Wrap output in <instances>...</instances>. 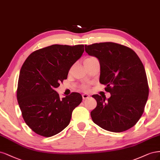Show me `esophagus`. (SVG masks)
<instances>
[{"instance_id":"34e87169","label":"esophagus","mask_w":160,"mask_h":160,"mask_svg":"<svg viewBox=\"0 0 160 160\" xmlns=\"http://www.w3.org/2000/svg\"><path fill=\"white\" fill-rule=\"evenodd\" d=\"M89 97H90V96L88 94H82V98H83V100H86L87 98H88Z\"/></svg>"}]
</instances>
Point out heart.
<instances>
[{
  "mask_svg": "<svg viewBox=\"0 0 160 160\" xmlns=\"http://www.w3.org/2000/svg\"><path fill=\"white\" fill-rule=\"evenodd\" d=\"M94 57H90V58H86L85 60H89V59H91V58H93ZM83 88L84 89H86L87 88V86H83Z\"/></svg>",
  "mask_w": 160,
  "mask_h": 160,
  "instance_id": "1",
  "label": "heart"
}]
</instances>
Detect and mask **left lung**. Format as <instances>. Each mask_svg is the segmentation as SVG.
<instances>
[{
  "mask_svg": "<svg viewBox=\"0 0 160 160\" xmlns=\"http://www.w3.org/2000/svg\"><path fill=\"white\" fill-rule=\"evenodd\" d=\"M85 51L100 62V82L111 96L94 94L97 106L92 121L106 130L122 132L140 120L148 100L149 87L145 68L131 48L114 42L85 46Z\"/></svg>",
  "mask_w": 160,
  "mask_h": 160,
  "instance_id": "obj_1",
  "label": "left lung"
}]
</instances>
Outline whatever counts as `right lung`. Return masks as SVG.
Returning a JSON list of instances; mask_svg holds the SVG:
<instances>
[{"mask_svg":"<svg viewBox=\"0 0 160 160\" xmlns=\"http://www.w3.org/2000/svg\"><path fill=\"white\" fill-rule=\"evenodd\" d=\"M84 46L54 44L30 54L20 71L17 100L23 119L37 134L51 137L68 126L82 100L78 92L60 99L54 90L83 54Z\"/></svg>","mask_w":160,"mask_h":160,"instance_id":"right-lung-1","label":"right lung"}]
</instances>
